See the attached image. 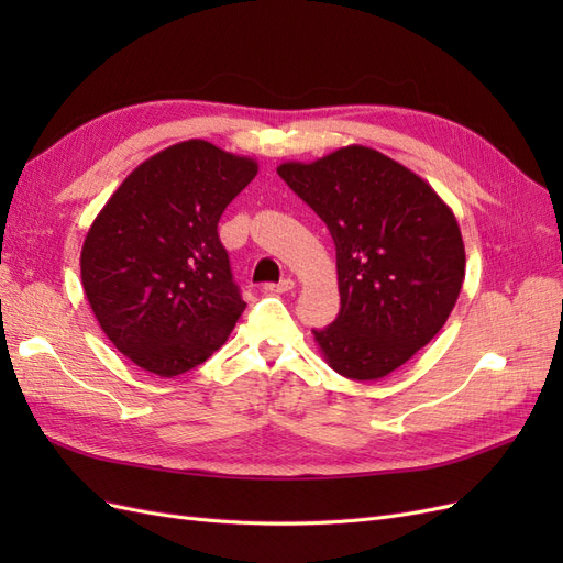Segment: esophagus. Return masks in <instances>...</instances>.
I'll return each instance as SVG.
<instances>
[{"label":"esophagus","instance_id":"esophagus-1","mask_svg":"<svg viewBox=\"0 0 563 563\" xmlns=\"http://www.w3.org/2000/svg\"><path fill=\"white\" fill-rule=\"evenodd\" d=\"M294 288H296V282L291 277H284L277 284H265V291L269 294H286V291H294Z\"/></svg>","mask_w":563,"mask_h":563}]
</instances>
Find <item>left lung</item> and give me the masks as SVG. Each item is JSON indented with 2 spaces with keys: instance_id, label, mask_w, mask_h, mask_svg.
<instances>
[{
  "instance_id": "1",
  "label": "left lung",
  "mask_w": 563,
  "mask_h": 563,
  "mask_svg": "<svg viewBox=\"0 0 563 563\" xmlns=\"http://www.w3.org/2000/svg\"><path fill=\"white\" fill-rule=\"evenodd\" d=\"M279 178L327 223L340 312L314 338L340 376L378 380L444 327L465 279L455 216L432 187L380 152L352 145Z\"/></svg>"
}]
</instances>
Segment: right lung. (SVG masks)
<instances>
[{"mask_svg": "<svg viewBox=\"0 0 563 563\" xmlns=\"http://www.w3.org/2000/svg\"><path fill=\"white\" fill-rule=\"evenodd\" d=\"M255 174L251 159L185 141L135 168L93 220L81 284L133 364L174 378L225 343L246 302L218 220Z\"/></svg>", "mask_w": 563, "mask_h": 563, "instance_id": "obj_1", "label": "right lung"}]
</instances>
